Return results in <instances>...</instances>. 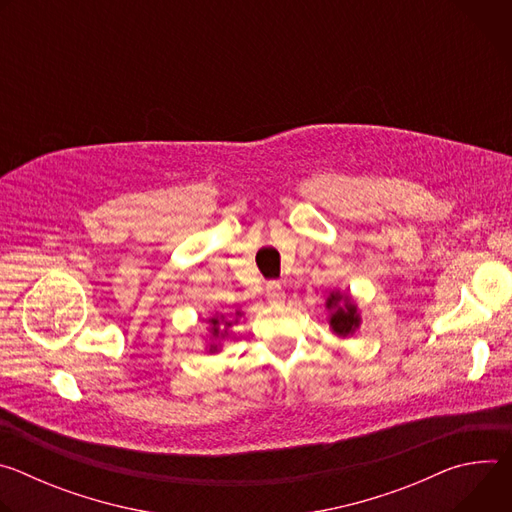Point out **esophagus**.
Masks as SVG:
<instances>
[{"label": "esophagus", "mask_w": 512, "mask_h": 512, "mask_svg": "<svg viewBox=\"0 0 512 512\" xmlns=\"http://www.w3.org/2000/svg\"><path fill=\"white\" fill-rule=\"evenodd\" d=\"M267 300L269 302H283L285 300V291H283L279 281L267 283Z\"/></svg>", "instance_id": "1"}]
</instances>
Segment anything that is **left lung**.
I'll list each match as a JSON object with an SVG mask.
<instances>
[{"label": "left lung", "mask_w": 512, "mask_h": 512, "mask_svg": "<svg viewBox=\"0 0 512 512\" xmlns=\"http://www.w3.org/2000/svg\"><path fill=\"white\" fill-rule=\"evenodd\" d=\"M326 310H328V326L332 330V334H336L338 338H350L358 332L362 318H360V310L354 302V298L346 291L334 289L330 291V296L326 298Z\"/></svg>", "instance_id": "left-lung-1"}]
</instances>
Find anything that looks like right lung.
Here are the masks:
<instances>
[{"instance_id":"obj_1","label":"right lung","mask_w":512,"mask_h":512,"mask_svg":"<svg viewBox=\"0 0 512 512\" xmlns=\"http://www.w3.org/2000/svg\"><path fill=\"white\" fill-rule=\"evenodd\" d=\"M243 316L241 310H235L233 314H214L210 316L206 322H208V328H206V338H204V350L214 354L221 350L225 338H229V332L233 328V324Z\"/></svg>"}]
</instances>
